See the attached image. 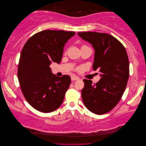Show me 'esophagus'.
<instances>
[{
	"instance_id": "1",
	"label": "esophagus",
	"mask_w": 146,
	"mask_h": 146,
	"mask_svg": "<svg viewBox=\"0 0 146 146\" xmlns=\"http://www.w3.org/2000/svg\"><path fill=\"white\" fill-rule=\"evenodd\" d=\"M79 78H78L77 76H71V80L72 81H76V80H78Z\"/></svg>"
}]
</instances>
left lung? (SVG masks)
<instances>
[{
    "label": "left lung",
    "instance_id": "left-lung-1",
    "mask_svg": "<svg viewBox=\"0 0 146 146\" xmlns=\"http://www.w3.org/2000/svg\"><path fill=\"white\" fill-rule=\"evenodd\" d=\"M95 50L94 70L100 72L96 84L84 79L82 98L85 106L96 114L111 110L120 100L129 78V60L118 40L110 35L96 32L78 33Z\"/></svg>",
    "mask_w": 146,
    "mask_h": 146
}]
</instances>
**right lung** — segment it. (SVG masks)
<instances>
[{"mask_svg": "<svg viewBox=\"0 0 146 146\" xmlns=\"http://www.w3.org/2000/svg\"><path fill=\"white\" fill-rule=\"evenodd\" d=\"M74 32L46 30L27 41L22 50L18 78L24 96L29 104L41 112L49 113L60 106L68 89V75L58 77L50 65L59 64L64 46Z\"/></svg>", "mask_w": 146, "mask_h": 146, "instance_id": "add662e5", "label": "right lung"}]
</instances>
